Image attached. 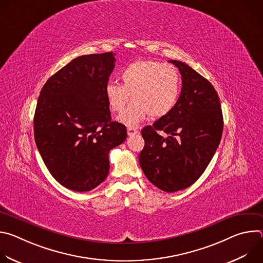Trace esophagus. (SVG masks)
<instances>
[{
	"label": "esophagus",
	"mask_w": 263,
	"mask_h": 263,
	"mask_svg": "<svg viewBox=\"0 0 263 263\" xmlns=\"http://www.w3.org/2000/svg\"><path fill=\"white\" fill-rule=\"evenodd\" d=\"M127 133H128L129 136H133V135L138 133V130L136 128H128L127 129Z\"/></svg>",
	"instance_id": "obj_1"
}]
</instances>
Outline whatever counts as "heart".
I'll return each instance as SVG.
<instances>
[{"mask_svg":"<svg viewBox=\"0 0 263 263\" xmlns=\"http://www.w3.org/2000/svg\"><path fill=\"white\" fill-rule=\"evenodd\" d=\"M122 84L108 82L105 96L111 111L122 115L131 100L127 111L119 118L124 125L132 128L145 120L166 117L176 107L181 79L178 69L172 64L154 60H141L129 64L121 72Z\"/></svg>","mask_w":263,"mask_h":263,"instance_id":"b5f03b06","label":"heart"}]
</instances>
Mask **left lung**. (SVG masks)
Segmentation results:
<instances>
[{"instance_id": "1", "label": "left lung", "mask_w": 263, "mask_h": 263, "mask_svg": "<svg viewBox=\"0 0 263 263\" xmlns=\"http://www.w3.org/2000/svg\"><path fill=\"white\" fill-rule=\"evenodd\" d=\"M170 62L181 73V93L170 115L141 130L144 146L139 164L149 182L175 193L193 185L204 173L219 144L223 121L212 84L184 62Z\"/></svg>"}]
</instances>
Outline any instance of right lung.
<instances>
[{
    "instance_id": "obj_1",
    "label": "right lung",
    "mask_w": 263,
    "mask_h": 263,
    "mask_svg": "<svg viewBox=\"0 0 263 263\" xmlns=\"http://www.w3.org/2000/svg\"><path fill=\"white\" fill-rule=\"evenodd\" d=\"M116 54L72 59L46 82L34 115V138L51 175L74 192H89L109 173L108 154L126 127L112 122L105 86Z\"/></svg>"
}]
</instances>
